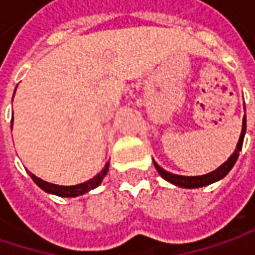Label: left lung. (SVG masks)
Wrapping results in <instances>:
<instances>
[{
  "label": "left lung",
  "mask_w": 255,
  "mask_h": 255,
  "mask_svg": "<svg viewBox=\"0 0 255 255\" xmlns=\"http://www.w3.org/2000/svg\"><path fill=\"white\" fill-rule=\"evenodd\" d=\"M244 110H246V107H244ZM246 128H247V120H246V116H244V118H243V129H241V134H240V139H238L237 147L234 149V152L230 155V158H228L226 162H223V164H221L217 170H214V171L204 174V175L187 177V175H177V174L165 171L164 168H161L160 165L152 160L154 167L157 168L158 174H160L165 181L174 184V185H177V187H181V188H200V187H205V185L217 183V181L223 180L228 172L231 171V168L234 167L236 161L238 160L240 151L243 148V141H244V135H246Z\"/></svg>",
  "instance_id": "1"
}]
</instances>
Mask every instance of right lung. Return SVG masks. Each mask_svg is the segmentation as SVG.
<instances>
[{
  "mask_svg": "<svg viewBox=\"0 0 255 255\" xmlns=\"http://www.w3.org/2000/svg\"><path fill=\"white\" fill-rule=\"evenodd\" d=\"M14 94H15V93H14ZM12 120H14V117H12ZM11 128H12V121H11ZM108 168H110V162H107L106 167L98 172L94 178H91V180H88V181H85V183L77 184V185H57V184H51L47 183V181H44V180H41L37 175H34L32 172H28V174H29V177L32 178V181L37 184L41 190H44L45 193L54 194V195H58V197H67V198H70V197L83 195V194L88 193V191L97 188V187L101 184L103 178L107 175Z\"/></svg>",
  "mask_w": 255,
  "mask_h": 255,
  "instance_id": "1",
  "label": "right lung"
}]
</instances>
